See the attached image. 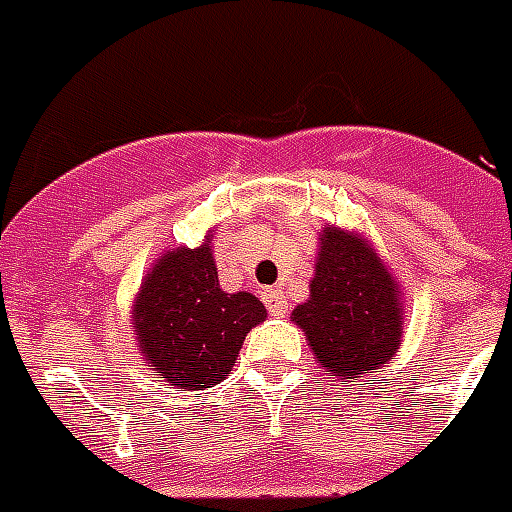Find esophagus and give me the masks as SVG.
<instances>
[{"instance_id": "1", "label": "esophagus", "mask_w": 512, "mask_h": 512, "mask_svg": "<svg viewBox=\"0 0 512 512\" xmlns=\"http://www.w3.org/2000/svg\"><path fill=\"white\" fill-rule=\"evenodd\" d=\"M263 298H266L268 312H274V314H285L287 312L285 290H279V287H271V290H266V293H263Z\"/></svg>"}]
</instances>
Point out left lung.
<instances>
[{"mask_svg":"<svg viewBox=\"0 0 512 512\" xmlns=\"http://www.w3.org/2000/svg\"><path fill=\"white\" fill-rule=\"evenodd\" d=\"M309 301L293 320L306 331L328 377L352 382L399 352V287L358 236L325 227Z\"/></svg>","mask_w":512,"mask_h":512,"instance_id":"1","label":"left lung"}]
</instances>
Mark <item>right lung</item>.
Here are the masks:
<instances>
[{
  "instance_id": "obj_1",
  "label": "right lung",
  "mask_w": 512,
  "mask_h": 512,
  "mask_svg": "<svg viewBox=\"0 0 512 512\" xmlns=\"http://www.w3.org/2000/svg\"><path fill=\"white\" fill-rule=\"evenodd\" d=\"M132 314L146 361L179 388L203 391L225 380L246 333L266 320V306L252 293H225L203 244L162 257Z\"/></svg>"
}]
</instances>
